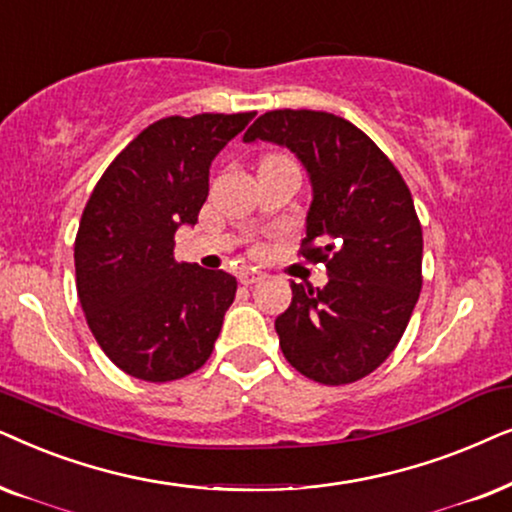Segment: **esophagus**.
<instances>
[{
	"instance_id": "esophagus-1",
	"label": "esophagus",
	"mask_w": 512,
	"mask_h": 512,
	"mask_svg": "<svg viewBox=\"0 0 512 512\" xmlns=\"http://www.w3.org/2000/svg\"><path fill=\"white\" fill-rule=\"evenodd\" d=\"M262 278V274H257V271H252V269H243L241 274H238V281H241L243 285H252V283H257Z\"/></svg>"
}]
</instances>
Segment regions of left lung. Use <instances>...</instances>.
Returning <instances> with one entry per match:
<instances>
[{
    "label": "left lung",
    "mask_w": 512,
    "mask_h": 512,
    "mask_svg": "<svg viewBox=\"0 0 512 512\" xmlns=\"http://www.w3.org/2000/svg\"><path fill=\"white\" fill-rule=\"evenodd\" d=\"M245 142L285 145L313 187L299 255L323 262L325 288L292 283L276 318L288 363L318 384L367 377L391 356L421 292L424 236L410 187L391 159L342 117L313 109H274Z\"/></svg>",
    "instance_id": "1"
}]
</instances>
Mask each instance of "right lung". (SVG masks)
Instances as JSON below:
<instances>
[{
	"label": "right lung",
	"mask_w": 512,
	"mask_h": 512,
	"mask_svg": "<svg viewBox=\"0 0 512 512\" xmlns=\"http://www.w3.org/2000/svg\"><path fill=\"white\" fill-rule=\"evenodd\" d=\"M255 112L166 117L121 149L95 185L74 241L77 292L95 342L119 370L173 381L213 353L236 278L175 260L196 224L210 163Z\"/></svg>",
	"instance_id": "right-lung-1"
}]
</instances>
